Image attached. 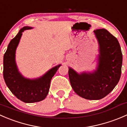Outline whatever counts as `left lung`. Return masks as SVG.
<instances>
[{
    "label": "left lung",
    "mask_w": 127,
    "mask_h": 127,
    "mask_svg": "<svg viewBox=\"0 0 127 127\" xmlns=\"http://www.w3.org/2000/svg\"><path fill=\"white\" fill-rule=\"evenodd\" d=\"M94 32L100 49L96 71L78 74L69 67L68 71L74 92L91 100L102 99L112 92L120 80L122 64V53L117 39L104 29H96Z\"/></svg>",
    "instance_id": "left-lung-1"
}]
</instances>
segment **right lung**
<instances>
[{
    "mask_svg": "<svg viewBox=\"0 0 127 127\" xmlns=\"http://www.w3.org/2000/svg\"><path fill=\"white\" fill-rule=\"evenodd\" d=\"M30 27H24L8 44L3 56V78L11 93L24 103H35L46 98L49 91L52 78L61 65L56 66L43 76L35 80L24 78L19 73L15 61V50L24 31Z\"/></svg>",
    "mask_w": 127,
    "mask_h": 127,
    "instance_id": "right-lung-1",
    "label": "right lung"
}]
</instances>
